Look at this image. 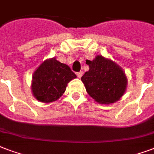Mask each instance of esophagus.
I'll list each match as a JSON object with an SVG mask.
<instances>
[{"instance_id":"esophagus-1","label":"esophagus","mask_w":154,"mask_h":154,"mask_svg":"<svg viewBox=\"0 0 154 154\" xmlns=\"http://www.w3.org/2000/svg\"><path fill=\"white\" fill-rule=\"evenodd\" d=\"M83 75V72L82 71H79V72H77V76L79 78H81V76Z\"/></svg>"}]
</instances>
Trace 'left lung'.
I'll use <instances>...</instances> for the list:
<instances>
[{
    "label": "left lung",
    "instance_id": "1",
    "mask_svg": "<svg viewBox=\"0 0 154 154\" xmlns=\"http://www.w3.org/2000/svg\"><path fill=\"white\" fill-rule=\"evenodd\" d=\"M89 70L82 76L88 93L101 104L114 103L125 92L127 78L121 68L102 56L87 60Z\"/></svg>",
    "mask_w": 154,
    "mask_h": 154
}]
</instances>
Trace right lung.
<instances>
[{"label": "right lung", "instance_id": "right-lung-1", "mask_svg": "<svg viewBox=\"0 0 154 154\" xmlns=\"http://www.w3.org/2000/svg\"><path fill=\"white\" fill-rule=\"evenodd\" d=\"M75 78L76 75L67 65L55 58L46 60L34 72L32 92L41 102H52L61 97L68 83Z\"/></svg>", "mask_w": 154, "mask_h": 154}]
</instances>
